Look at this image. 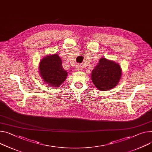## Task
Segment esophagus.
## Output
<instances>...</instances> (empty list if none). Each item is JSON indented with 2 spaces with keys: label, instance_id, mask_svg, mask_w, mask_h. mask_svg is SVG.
Instances as JSON below:
<instances>
[{
  "label": "esophagus",
  "instance_id": "1",
  "mask_svg": "<svg viewBox=\"0 0 152 152\" xmlns=\"http://www.w3.org/2000/svg\"><path fill=\"white\" fill-rule=\"evenodd\" d=\"M81 69V65L80 64H77V66H75V70H77V71H80V70Z\"/></svg>",
  "mask_w": 152,
  "mask_h": 152
}]
</instances>
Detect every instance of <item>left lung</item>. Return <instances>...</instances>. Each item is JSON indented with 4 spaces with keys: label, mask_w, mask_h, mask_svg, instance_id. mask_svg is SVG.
<instances>
[{
    "label": "left lung",
    "mask_w": 152,
    "mask_h": 152,
    "mask_svg": "<svg viewBox=\"0 0 152 152\" xmlns=\"http://www.w3.org/2000/svg\"><path fill=\"white\" fill-rule=\"evenodd\" d=\"M121 75L122 70L119 64L105 58H101L91 73L93 83L100 91H107L115 87Z\"/></svg>",
    "instance_id": "left-lung-1"
}]
</instances>
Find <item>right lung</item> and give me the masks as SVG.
Returning a JSON list of instances; mask_svg holds the SVG:
<instances>
[{"mask_svg": "<svg viewBox=\"0 0 152 152\" xmlns=\"http://www.w3.org/2000/svg\"><path fill=\"white\" fill-rule=\"evenodd\" d=\"M39 69L45 83L52 86L58 87L61 85L67 75V72L62 66L61 60L56 54L45 56L42 59Z\"/></svg>", "mask_w": 152, "mask_h": 152, "instance_id": "right-lung-1", "label": "right lung"}]
</instances>
